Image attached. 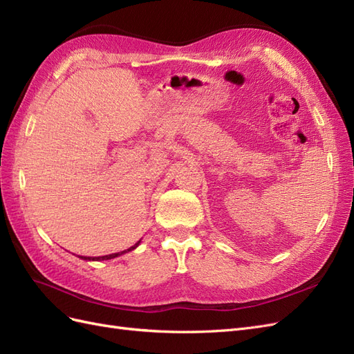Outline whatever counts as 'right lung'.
<instances>
[{"label": "right lung", "mask_w": 354, "mask_h": 354, "mask_svg": "<svg viewBox=\"0 0 354 354\" xmlns=\"http://www.w3.org/2000/svg\"><path fill=\"white\" fill-rule=\"evenodd\" d=\"M138 243H140V241H138L136 245H133L131 248H128V250H125V251H121V252H115V254H109V255H103V257H82V255H78L80 259H82V260H93V261H100V260H111V259H115V257H118V255H122V254H125V252H128V251H133L134 248H137L138 246Z\"/></svg>", "instance_id": "add662e5"}]
</instances>
